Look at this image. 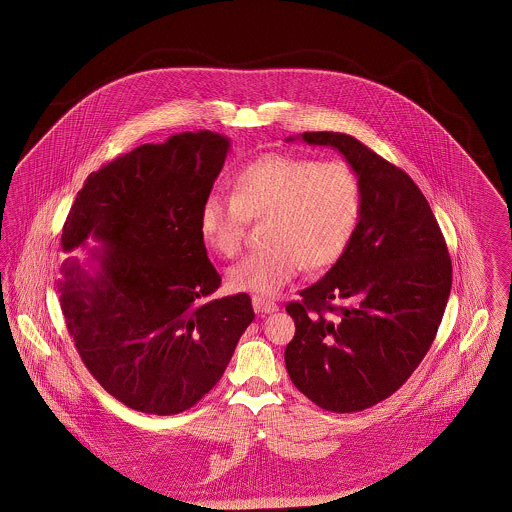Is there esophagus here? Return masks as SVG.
<instances>
[{
  "label": "esophagus",
  "mask_w": 512,
  "mask_h": 512,
  "mask_svg": "<svg viewBox=\"0 0 512 512\" xmlns=\"http://www.w3.org/2000/svg\"><path fill=\"white\" fill-rule=\"evenodd\" d=\"M251 303H253L255 313H276L278 311V305L263 295H253Z\"/></svg>",
  "instance_id": "obj_1"
}]
</instances>
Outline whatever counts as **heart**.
<instances>
[{
  "instance_id": "b5f03b06",
  "label": "heart",
  "mask_w": 512,
  "mask_h": 512,
  "mask_svg": "<svg viewBox=\"0 0 512 512\" xmlns=\"http://www.w3.org/2000/svg\"><path fill=\"white\" fill-rule=\"evenodd\" d=\"M361 209V182L347 163L270 153L240 171L232 195L203 201L199 232L230 259L244 247L249 220L267 219L268 247L230 268L228 282L238 292L272 295L305 265L332 267L351 242Z\"/></svg>"
}]
</instances>
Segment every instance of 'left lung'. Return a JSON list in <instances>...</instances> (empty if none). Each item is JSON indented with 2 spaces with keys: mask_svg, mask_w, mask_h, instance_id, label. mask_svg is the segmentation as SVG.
I'll return each instance as SVG.
<instances>
[{
  "mask_svg": "<svg viewBox=\"0 0 512 512\" xmlns=\"http://www.w3.org/2000/svg\"><path fill=\"white\" fill-rule=\"evenodd\" d=\"M299 138L340 151L363 209L336 265L288 303L295 336L284 359L293 386L320 409L355 413L399 390L428 353L451 292V257L407 172L349 134Z\"/></svg>",
  "mask_w": 512,
  "mask_h": 512,
  "instance_id": "left-lung-1",
  "label": "left lung"
}]
</instances>
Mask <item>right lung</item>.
<instances>
[{
	"mask_svg": "<svg viewBox=\"0 0 512 512\" xmlns=\"http://www.w3.org/2000/svg\"><path fill=\"white\" fill-rule=\"evenodd\" d=\"M230 140L211 130L144 144L86 178L61 245L94 238V272L63 263L61 309L82 363L140 413L169 416L215 388L255 317L247 293L220 286L199 213Z\"/></svg>",
	"mask_w": 512,
	"mask_h": 512,
	"instance_id": "right-lung-1",
	"label": "right lung"
}]
</instances>
